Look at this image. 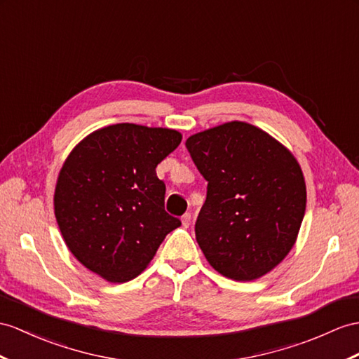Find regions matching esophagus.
I'll return each instance as SVG.
<instances>
[{
    "instance_id": "obj_1",
    "label": "esophagus",
    "mask_w": 359,
    "mask_h": 359,
    "mask_svg": "<svg viewBox=\"0 0 359 359\" xmlns=\"http://www.w3.org/2000/svg\"><path fill=\"white\" fill-rule=\"evenodd\" d=\"M181 222H182V226H184V229H187V226H189L190 222H191V215H190V213H186L184 216L181 217Z\"/></svg>"
}]
</instances>
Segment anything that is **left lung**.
Segmentation results:
<instances>
[{"label": "left lung", "mask_w": 359, "mask_h": 359, "mask_svg": "<svg viewBox=\"0 0 359 359\" xmlns=\"http://www.w3.org/2000/svg\"><path fill=\"white\" fill-rule=\"evenodd\" d=\"M208 181L195 234L207 262L251 282L290 255L306 210V182L294 154L266 130L226 121L186 142Z\"/></svg>", "instance_id": "1"}]
</instances>
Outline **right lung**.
Masks as SVG:
<instances>
[{"label":"right lung","instance_id":"1","mask_svg":"<svg viewBox=\"0 0 359 359\" xmlns=\"http://www.w3.org/2000/svg\"><path fill=\"white\" fill-rule=\"evenodd\" d=\"M181 133L117 123L93 130L59 170L53 205L65 245L109 283L133 280L181 221L164 210L156 165L177 149Z\"/></svg>","mask_w":359,"mask_h":359}]
</instances>
